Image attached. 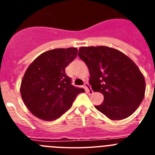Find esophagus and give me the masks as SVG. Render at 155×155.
I'll list each match as a JSON object with an SVG mask.
<instances>
[{
    "label": "esophagus",
    "instance_id": "34e87169",
    "mask_svg": "<svg viewBox=\"0 0 155 155\" xmlns=\"http://www.w3.org/2000/svg\"><path fill=\"white\" fill-rule=\"evenodd\" d=\"M84 89L86 90V91H87V93L91 94V93L93 92L92 90H91V86H90V84H88V83H85V84H84Z\"/></svg>",
    "mask_w": 155,
    "mask_h": 155
}]
</instances>
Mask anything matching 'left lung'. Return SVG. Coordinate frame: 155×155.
<instances>
[{"instance_id": "obj_1", "label": "left lung", "mask_w": 155, "mask_h": 155, "mask_svg": "<svg viewBox=\"0 0 155 155\" xmlns=\"http://www.w3.org/2000/svg\"><path fill=\"white\" fill-rule=\"evenodd\" d=\"M78 56L90 72L89 84L104 101L95 108L112 120L127 118L136 111L145 94V80L135 63L108 46H86Z\"/></svg>"}]
</instances>
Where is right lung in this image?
Returning <instances> with one entry per match:
<instances>
[{
  "label": "right lung",
  "instance_id": "obj_1",
  "mask_svg": "<svg viewBox=\"0 0 155 155\" xmlns=\"http://www.w3.org/2000/svg\"><path fill=\"white\" fill-rule=\"evenodd\" d=\"M78 49H54L44 52L27 68L20 92L28 110L41 120L61 117L73 104L83 88L71 84L65 68L76 58Z\"/></svg>",
  "mask_w": 155,
  "mask_h": 155
}]
</instances>
